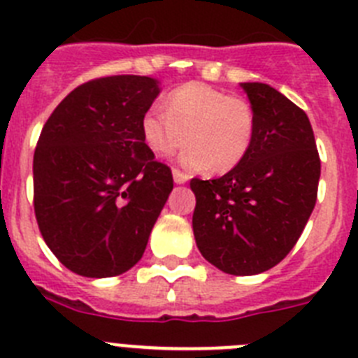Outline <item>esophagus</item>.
I'll return each instance as SVG.
<instances>
[{
	"instance_id": "1",
	"label": "esophagus",
	"mask_w": 358,
	"mask_h": 358,
	"mask_svg": "<svg viewBox=\"0 0 358 358\" xmlns=\"http://www.w3.org/2000/svg\"><path fill=\"white\" fill-rule=\"evenodd\" d=\"M172 173H173V181H176L177 185H182V182H186L189 179L188 173H185L182 170H179V169H173Z\"/></svg>"
}]
</instances>
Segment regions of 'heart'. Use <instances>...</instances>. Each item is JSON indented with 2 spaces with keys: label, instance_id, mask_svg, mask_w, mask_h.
<instances>
[{
  "label": "heart",
  "instance_id": "b5f03b06",
  "mask_svg": "<svg viewBox=\"0 0 358 358\" xmlns=\"http://www.w3.org/2000/svg\"><path fill=\"white\" fill-rule=\"evenodd\" d=\"M255 110L248 100L202 82H189L166 96V110H147L141 134L157 156H172L188 140L181 161L188 169L229 172L255 140Z\"/></svg>",
  "mask_w": 358,
  "mask_h": 358
}]
</instances>
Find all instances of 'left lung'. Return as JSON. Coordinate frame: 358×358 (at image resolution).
I'll use <instances>...</instances> for the list:
<instances>
[{
    "mask_svg": "<svg viewBox=\"0 0 358 358\" xmlns=\"http://www.w3.org/2000/svg\"><path fill=\"white\" fill-rule=\"evenodd\" d=\"M242 87L256 120L248 156L226 176L194 177L189 186L201 255L224 273L252 276L280 264L301 236L317 201L321 159L305 110L267 84Z\"/></svg>",
    "mask_w": 358,
    "mask_h": 358,
    "instance_id": "8db88e82",
    "label": "left lung"
}]
</instances>
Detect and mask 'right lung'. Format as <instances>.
I'll list each match as a JSON object with an SVG mask.
<instances>
[{
	"instance_id": "add662e5",
	"label": "right lung",
	"mask_w": 358,
	"mask_h": 358,
	"mask_svg": "<svg viewBox=\"0 0 358 358\" xmlns=\"http://www.w3.org/2000/svg\"><path fill=\"white\" fill-rule=\"evenodd\" d=\"M154 78L113 75L73 90L44 123L34 154V211L64 267L110 278L134 267L173 188L141 134Z\"/></svg>"
}]
</instances>
